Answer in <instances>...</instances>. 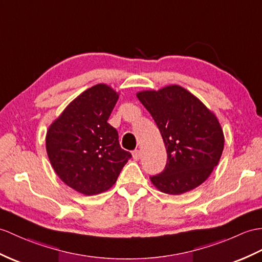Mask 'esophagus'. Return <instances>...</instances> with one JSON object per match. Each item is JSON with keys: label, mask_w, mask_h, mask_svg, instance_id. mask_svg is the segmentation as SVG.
I'll return each instance as SVG.
<instances>
[{"label": "esophagus", "mask_w": 262, "mask_h": 262, "mask_svg": "<svg viewBox=\"0 0 262 262\" xmlns=\"http://www.w3.org/2000/svg\"><path fill=\"white\" fill-rule=\"evenodd\" d=\"M133 159L135 161H138L139 159H141V150L139 149H135L133 151Z\"/></svg>", "instance_id": "esophagus-1"}]
</instances>
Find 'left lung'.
Segmentation results:
<instances>
[{
	"mask_svg": "<svg viewBox=\"0 0 262 262\" xmlns=\"http://www.w3.org/2000/svg\"><path fill=\"white\" fill-rule=\"evenodd\" d=\"M161 132L167 163L150 176L157 190L179 195L198 187L219 164L224 147L222 127L213 112L179 84L136 94Z\"/></svg>",
	"mask_w": 262,
	"mask_h": 262,
	"instance_id": "obj_1",
	"label": "left lung"
}]
</instances>
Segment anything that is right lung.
I'll list each match as a JSON object with an SVG mask.
<instances>
[{
	"instance_id": "1",
	"label": "right lung",
	"mask_w": 262,
	"mask_h": 262,
	"mask_svg": "<svg viewBox=\"0 0 262 262\" xmlns=\"http://www.w3.org/2000/svg\"><path fill=\"white\" fill-rule=\"evenodd\" d=\"M118 98L111 86L96 84L72 100L47 132V154L54 172L84 195L109 190L132 157L107 123Z\"/></svg>"
}]
</instances>
